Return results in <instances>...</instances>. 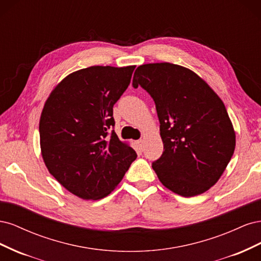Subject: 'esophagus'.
Masks as SVG:
<instances>
[{"instance_id": "1", "label": "esophagus", "mask_w": 261, "mask_h": 261, "mask_svg": "<svg viewBox=\"0 0 261 261\" xmlns=\"http://www.w3.org/2000/svg\"><path fill=\"white\" fill-rule=\"evenodd\" d=\"M144 143H145V140H144V139H139V140L137 141V145H138L139 149L143 150V148H144Z\"/></svg>"}]
</instances>
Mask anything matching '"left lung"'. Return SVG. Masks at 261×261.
Masks as SVG:
<instances>
[{"label": "left lung", "instance_id": "obj_1", "mask_svg": "<svg viewBox=\"0 0 261 261\" xmlns=\"http://www.w3.org/2000/svg\"><path fill=\"white\" fill-rule=\"evenodd\" d=\"M133 86L143 87L155 103L163 153L152 169L161 183L183 197L207 192L235 150L223 101L193 70L167 62L138 66Z\"/></svg>", "mask_w": 261, "mask_h": 261}]
</instances>
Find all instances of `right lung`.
Listing matches in <instances>:
<instances>
[{"instance_id":"add662e5","label":"right lung","mask_w":261,"mask_h":261,"mask_svg":"<svg viewBox=\"0 0 261 261\" xmlns=\"http://www.w3.org/2000/svg\"><path fill=\"white\" fill-rule=\"evenodd\" d=\"M135 66H90L67 75L46 99L39 122L42 159L51 175L85 200L105 198L137 154L118 139L113 106Z\"/></svg>"}]
</instances>
